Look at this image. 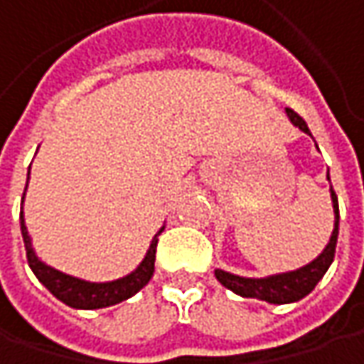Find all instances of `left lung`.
Masks as SVG:
<instances>
[{"instance_id":"left-lung-1","label":"left lung","mask_w":364,"mask_h":364,"mask_svg":"<svg viewBox=\"0 0 364 364\" xmlns=\"http://www.w3.org/2000/svg\"><path fill=\"white\" fill-rule=\"evenodd\" d=\"M287 115L299 130L310 134V128L301 119L299 113H295L293 109H287ZM331 200H333V213H335V228H333V234H331V240L325 247V251L318 255L312 263H308V265H304V267H299L295 272L276 274V276H269V278H242V276H234V274L223 272V269H215L217 280L225 289H230V291H234V293H238L242 297H253V299H261V301H267V304H291V301H299L301 297H306L318 284V280L325 276V272H327L328 265L333 263V257H335L337 234H339V206H337V196H335L333 187H331Z\"/></svg>"}]
</instances>
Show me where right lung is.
<instances>
[{
	"label": "right lung",
	"instance_id": "right-lung-1",
	"mask_svg": "<svg viewBox=\"0 0 364 364\" xmlns=\"http://www.w3.org/2000/svg\"><path fill=\"white\" fill-rule=\"evenodd\" d=\"M21 232H23V240H25V251H27L29 267L33 269L37 280L56 299H60L63 304H67L71 308H80V310H97V308H107V306L119 304V301L132 297L134 293H139L149 282V278L154 276V269H156L154 261H156V249H158V234L162 230L151 240L149 251L145 255V259L141 261V265L132 274H128V276H124L119 280H113V282H86V280H80V278H73L69 274H63V272L46 265L43 261H39L37 255L33 253L31 238L27 234L23 213H21Z\"/></svg>",
	"mask_w": 364,
	"mask_h": 364
}]
</instances>
